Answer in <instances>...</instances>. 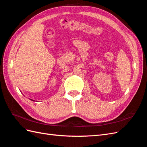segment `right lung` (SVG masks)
Segmentation results:
<instances>
[{
	"instance_id": "1",
	"label": "right lung",
	"mask_w": 147,
	"mask_h": 147,
	"mask_svg": "<svg viewBox=\"0 0 147 147\" xmlns=\"http://www.w3.org/2000/svg\"><path fill=\"white\" fill-rule=\"evenodd\" d=\"M30 100H32V101H35V100H32V99H30Z\"/></svg>"
}]
</instances>
